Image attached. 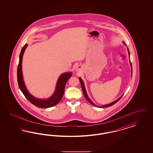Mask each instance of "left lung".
Masks as SVG:
<instances>
[{
    "mask_svg": "<svg viewBox=\"0 0 153 153\" xmlns=\"http://www.w3.org/2000/svg\"><path fill=\"white\" fill-rule=\"evenodd\" d=\"M128 49V54H129V56H130V51H129V50H128V49ZM130 64H131V68H132V70H131V72H132V64H131V63H130ZM79 81H80V83H81V88H82V91H83V95H84V96H85V98L87 99V100L91 104H92L94 106H95V107H97V106H96L94 103H93V102L90 99V98L88 97V95H87V93H86V90H85V86H84V83L83 82V81L82 80V79H81V78H79ZM123 97V95L121 97H120L118 99H117V100H116L115 102H111V104H107V105H103V106H102V107H100V108H106V107H111V105H114V104H116V102H118L119 100H120V99L121 97Z\"/></svg>",
    "mask_w": 153,
    "mask_h": 153,
    "instance_id": "obj_1",
    "label": "left lung"
}]
</instances>
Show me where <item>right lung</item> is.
Listing matches in <instances>:
<instances>
[{
	"label": "right lung",
	"mask_w": 153,
	"mask_h": 153,
	"mask_svg": "<svg viewBox=\"0 0 153 153\" xmlns=\"http://www.w3.org/2000/svg\"><path fill=\"white\" fill-rule=\"evenodd\" d=\"M27 46V44H25L23 46L19 55V63L17 67V81H18L19 88L23 93L25 97L29 102L32 103L34 105H35L36 107L42 108H48L53 107L56 105L62 99L64 92H65V83L68 81V79L71 77L72 73L68 72V73L63 74L60 76L57 81L56 91L51 97L48 99L47 100H41V99H37L35 98L28 92L27 89L25 87V83L23 82V77H22V57H23L24 51H25Z\"/></svg>",
	"instance_id": "add662e5"
}]
</instances>
